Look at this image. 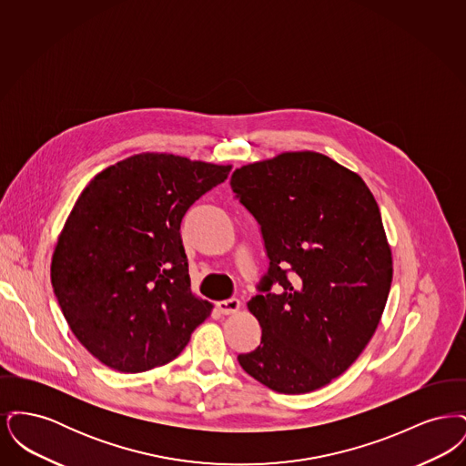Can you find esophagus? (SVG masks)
Instances as JSON below:
<instances>
[{"label":"esophagus","instance_id":"obj_1","mask_svg":"<svg viewBox=\"0 0 466 466\" xmlns=\"http://www.w3.org/2000/svg\"><path fill=\"white\" fill-rule=\"evenodd\" d=\"M241 308V302L238 299H228V300H222L217 304V309L220 310L222 314H234Z\"/></svg>","mask_w":466,"mask_h":466}]
</instances>
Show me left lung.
<instances>
[{
  "instance_id": "left-lung-1",
  "label": "left lung",
  "mask_w": 466,
  "mask_h": 466,
  "mask_svg": "<svg viewBox=\"0 0 466 466\" xmlns=\"http://www.w3.org/2000/svg\"><path fill=\"white\" fill-rule=\"evenodd\" d=\"M230 188L260 225L268 258L248 302L260 344L238 361L278 393L323 388L365 350L388 300L393 262L376 199L316 152L243 166Z\"/></svg>"
}]
</instances>
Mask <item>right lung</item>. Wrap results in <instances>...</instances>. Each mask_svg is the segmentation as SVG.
<instances>
[{"label":"right lung","mask_w":466,"mask_h":466,"mask_svg":"<svg viewBox=\"0 0 466 466\" xmlns=\"http://www.w3.org/2000/svg\"><path fill=\"white\" fill-rule=\"evenodd\" d=\"M230 166L141 154L80 194L52 258V287L80 344L113 370L175 360L211 304L190 291L181 222Z\"/></svg>","instance_id":"right-lung-1"}]
</instances>
